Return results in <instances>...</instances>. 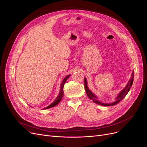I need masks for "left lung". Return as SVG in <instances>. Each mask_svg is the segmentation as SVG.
<instances>
[{
    "mask_svg": "<svg viewBox=\"0 0 147 147\" xmlns=\"http://www.w3.org/2000/svg\"><path fill=\"white\" fill-rule=\"evenodd\" d=\"M133 80H134V72H132V75H131V78L130 79V80L128 82L127 85L126 86V87L124 88L123 90L121 91V92L119 93V95L118 96V97H117V100L115 102L112 104H102L101 102H100L99 101H98L97 100V97L94 95L93 94V93H92V92L89 90L88 86H87V82H86V79L84 78V89H85V91H86V93L87 96H88L89 98L90 99H91L93 102H94L96 104H97L99 105H104V106H109V105H116L117 104H118V102H119L120 101H121L125 96L127 95V94L128 93V92L130 90V88L132 85V83H133Z\"/></svg>",
    "mask_w": 147,
    "mask_h": 147,
    "instance_id": "obj_1",
    "label": "left lung"
}]
</instances>
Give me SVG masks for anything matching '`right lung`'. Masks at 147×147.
I'll list each match as a JSON object with an SVG mask.
<instances>
[{"mask_svg":"<svg viewBox=\"0 0 147 147\" xmlns=\"http://www.w3.org/2000/svg\"><path fill=\"white\" fill-rule=\"evenodd\" d=\"M70 76V75H67V76L65 77L63 80V82H62L61 83V90H60V92L59 93V95L57 96V97H56V99L55 100L54 102L53 103H52L51 104H50L49 106H48L47 107L45 108L44 109H50V108H51V107H55V105H56L57 104L59 103L60 101L62 99V97H63V94H64V91H63V88H64V83H65L66 80H67L69 77Z\"/></svg>","mask_w":147,"mask_h":147,"instance_id":"obj_1","label":"right lung"}]
</instances>
